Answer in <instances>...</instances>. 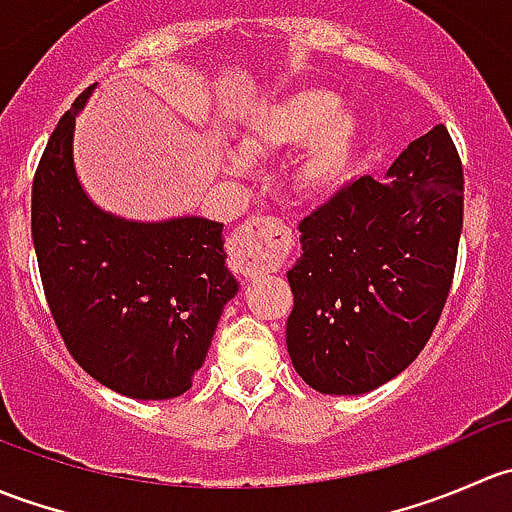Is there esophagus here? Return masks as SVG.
<instances>
[{
    "label": "esophagus",
    "mask_w": 512,
    "mask_h": 512,
    "mask_svg": "<svg viewBox=\"0 0 512 512\" xmlns=\"http://www.w3.org/2000/svg\"><path fill=\"white\" fill-rule=\"evenodd\" d=\"M235 267L240 275L252 277L272 272L289 252L287 227L275 218H250L235 232Z\"/></svg>",
    "instance_id": "34e87169"
}]
</instances>
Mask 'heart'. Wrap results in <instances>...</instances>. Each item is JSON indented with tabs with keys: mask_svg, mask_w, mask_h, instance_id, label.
Returning a JSON list of instances; mask_svg holds the SVG:
<instances>
[{
	"mask_svg": "<svg viewBox=\"0 0 512 512\" xmlns=\"http://www.w3.org/2000/svg\"><path fill=\"white\" fill-rule=\"evenodd\" d=\"M299 147L292 185L304 200H329L347 188L361 151V123L342 108V96L309 86L262 103L245 121V153H227V165L242 173L250 168L247 156H287Z\"/></svg>",
	"mask_w": 512,
	"mask_h": 512,
	"instance_id": "1",
	"label": "heart"
}]
</instances>
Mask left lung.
Instances as JSON below:
<instances>
[{"instance_id": "8db88e82", "label": "left lung", "mask_w": 512, "mask_h": 512, "mask_svg": "<svg viewBox=\"0 0 512 512\" xmlns=\"http://www.w3.org/2000/svg\"><path fill=\"white\" fill-rule=\"evenodd\" d=\"M463 230V168L446 126L386 170L354 180L299 223L287 272V352L319 394L356 396L399 376L451 292Z\"/></svg>"}]
</instances>
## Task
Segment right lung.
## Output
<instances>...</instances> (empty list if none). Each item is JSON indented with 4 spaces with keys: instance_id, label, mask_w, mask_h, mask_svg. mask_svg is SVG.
I'll list each match as a JSON object with an SVG mask.
<instances>
[{
    "instance_id": "right-lung-1",
    "label": "right lung",
    "mask_w": 512,
    "mask_h": 512,
    "mask_svg": "<svg viewBox=\"0 0 512 512\" xmlns=\"http://www.w3.org/2000/svg\"><path fill=\"white\" fill-rule=\"evenodd\" d=\"M89 86L46 143L32 188V237L51 317L71 356L123 396L185 394L225 304L223 223L180 215L141 223L98 208L74 163L76 116Z\"/></svg>"
}]
</instances>
